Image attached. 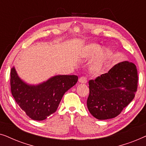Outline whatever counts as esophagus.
<instances>
[{
  "label": "esophagus",
  "instance_id": "esophagus-1",
  "mask_svg": "<svg viewBox=\"0 0 146 146\" xmlns=\"http://www.w3.org/2000/svg\"><path fill=\"white\" fill-rule=\"evenodd\" d=\"M79 81L81 83H86L87 82V79L85 77H81L79 78Z\"/></svg>",
  "mask_w": 146,
  "mask_h": 146
}]
</instances>
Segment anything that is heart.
Instances as JSON below:
<instances>
[{
  "mask_svg": "<svg viewBox=\"0 0 146 146\" xmlns=\"http://www.w3.org/2000/svg\"><path fill=\"white\" fill-rule=\"evenodd\" d=\"M102 49V46L99 44L92 43L85 46L83 49V57L89 59L93 58L90 65L93 69L100 70L106 67L113 57V52L109 48Z\"/></svg>",
  "mask_w": 146,
  "mask_h": 146,
  "instance_id": "1",
  "label": "heart"
}]
</instances>
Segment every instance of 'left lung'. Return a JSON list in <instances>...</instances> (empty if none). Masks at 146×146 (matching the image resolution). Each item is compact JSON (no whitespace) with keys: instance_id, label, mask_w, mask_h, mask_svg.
Segmentation results:
<instances>
[{"instance_id":"obj_1","label":"left lung","mask_w":146,"mask_h":146,"mask_svg":"<svg viewBox=\"0 0 146 146\" xmlns=\"http://www.w3.org/2000/svg\"><path fill=\"white\" fill-rule=\"evenodd\" d=\"M136 66L127 61L114 65L108 73L89 81L87 108L98 119L117 116L135 97L137 88Z\"/></svg>"}]
</instances>
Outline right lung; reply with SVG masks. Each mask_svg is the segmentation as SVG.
<instances>
[{
  "mask_svg": "<svg viewBox=\"0 0 146 146\" xmlns=\"http://www.w3.org/2000/svg\"><path fill=\"white\" fill-rule=\"evenodd\" d=\"M77 80V75H59L39 84L31 85L19 77L13 67L11 71V93L29 117L42 121L57 111L63 95Z\"/></svg>",
  "mask_w": 146,
  "mask_h": 146,
  "instance_id": "1",
  "label": "right lung"
}]
</instances>
